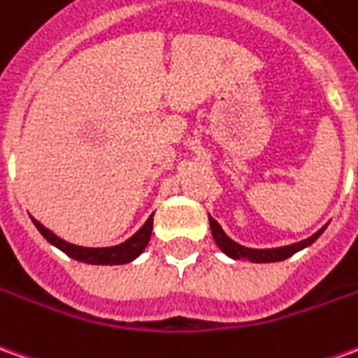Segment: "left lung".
Wrapping results in <instances>:
<instances>
[{
  "label": "left lung",
  "instance_id": "obj_1",
  "mask_svg": "<svg viewBox=\"0 0 358 358\" xmlns=\"http://www.w3.org/2000/svg\"><path fill=\"white\" fill-rule=\"evenodd\" d=\"M209 224H211V234H213L217 246L227 254L232 259H248L252 264H269V262H283L287 257H291L292 254H296L299 250L310 246L314 240L320 238V234L326 231L320 229L316 234H312L310 238L301 240V242H294L291 246H281V248H266V250H256V248H246V246H240L238 242H234L232 238H229L224 231L221 229V224L215 221L213 217H209Z\"/></svg>",
  "mask_w": 358,
  "mask_h": 358
}]
</instances>
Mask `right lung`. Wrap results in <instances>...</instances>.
Instances as JSON below:
<instances>
[{
    "label": "right lung",
    "instance_id": "add662e5",
    "mask_svg": "<svg viewBox=\"0 0 358 358\" xmlns=\"http://www.w3.org/2000/svg\"><path fill=\"white\" fill-rule=\"evenodd\" d=\"M32 222H34V227L38 229L40 234L48 240L50 244H54L56 248H59L64 254L73 257L77 262L92 264V266H122V264L134 262L143 252L145 246L149 244L151 231H153V215H151L145 221L143 227L131 238H127L126 242H122L118 246H110V248H85V246H75V244H69L66 240H62L54 232L48 231L44 224H40L36 219H32Z\"/></svg>",
    "mask_w": 358,
    "mask_h": 358
}]
</instances>
